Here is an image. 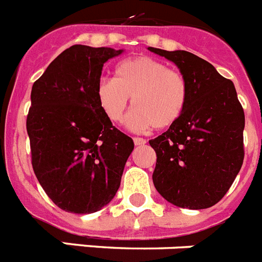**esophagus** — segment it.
Returning a JSON list of instances; mask_svg holds the SVG:
<instances>
[{
  "label": "esophagus",
  "mask_w": 262,
  "mask_h": 262,
  "mask_svg": "<svg viewBox=\"0 0 262 262\" xmlns=\"http://www.w3.org/2000/svg\"><path fill=\"white\" fill-rule=\"evenodd\" d=\"M133 142L136 146H142V145L146 144V140H144V138H141V137H134Z\"/></svg>",
  "instance_id": "34e87169"
}]
</instances>
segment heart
<instances>
[{
    "label": "heart",
    "mask_w": 262,
    "mask_h": 262,
    "mask_svg": "<svg viewBox=\"0 0 262 262\" xmlns=\"http://www.w3.org/2000/svg\"><path fill=\"white\" fill-rule=\"evenodd\" d=\"M96 99L109 121L120 124L129 104L134 109L128 120L132 130L167 129L178 121L188 101L186 77L169 66L146 55L124 59L115 70V79H101Z\"/></svg>",
    "instance_id": "1"
}]
</instances>
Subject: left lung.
Returning <instances> with one entry per match:
<instances>
[{"mask_svg":"<svg viewBox=\"0 0 262 262\" xmlns=\"http://www.w3.org/2000/svg\"><path fill=\"white\" fill-rule=\"evenodd\" d=\"M147 50L174 63L188 84L183 115L149 141L157 154L154 186L177 207H212L227 194L244 161L245 117L235 85L191 52Z\"/></svg>","mask_w":262,"mask_h":262,"instance_id":"obj_1","label":"left lung"}]
</instances>
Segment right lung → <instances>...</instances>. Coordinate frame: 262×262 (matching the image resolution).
<instances>
[{
	"mask_svg": "<svg viewBox=\"0 0 262 262\" xmlns=\"http://www.w3.org/2000/svg\"><path fill=\"white\" fill-rule=\"evenodd\" d=\"M122 52L75 45L31 88L26 129L34 172L50 199L67 212L92 213L106 206L134 149L96 99L104 63Z\"/></svg>",
	"mask_w": 262,
	"mask_h": 262,
	"instance_id": "1",
	"label": "right lung"
}]
</instances>
